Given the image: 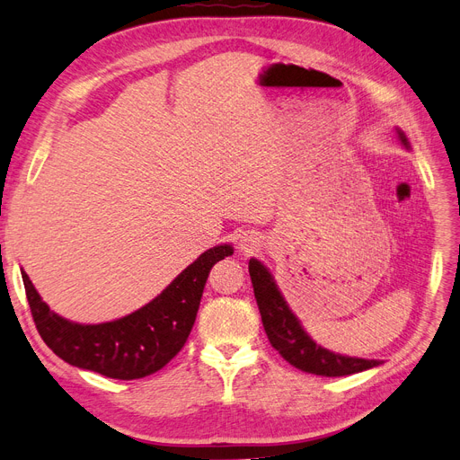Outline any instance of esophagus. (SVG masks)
Instances as JSON below:
<instances>
[{
    "label": "esophagus",
    "instance_id": "1",
    "mask_svg": "<svg viewBox=\"0 0 460 460\" xmlns=\"http://www.w3.org/2000/svg\"><path fill=\"white\" fill-rule=\"evenodd\" d=\"M239 247H241V251H245V252H251L252 249H256V237H252V235H243L241 237V241H239Z\"/></svg>",
    "mask_w": 460,
    "mask_h": 460
}]
</instances>
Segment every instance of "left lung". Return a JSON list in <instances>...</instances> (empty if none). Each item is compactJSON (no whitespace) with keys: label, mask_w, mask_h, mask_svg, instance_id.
<instances>
[{"label":"left lung","mask_w":460,"mask_h":460,"mask_svg":"<svg viewBox=\"0 0 460 460\" xmlns=\"http://www.w3.org/2000/svg\"><path fill=\"white\" fill-rule=\"evenodd\" d=\"M399 141L404 146H411L407 135L397 129ZM249 273L254 288V296L261 314L265 334L271 345L279 350L284 360L296 369L323 375V376H343L353 375L373 366H379V360H366L355 357H341L329 349L317 345L301 327L299 319L293 315L280 295L271 273L256 258L249 260Z\"/></svg>","instance_id":"obj_1"}]
</instances>
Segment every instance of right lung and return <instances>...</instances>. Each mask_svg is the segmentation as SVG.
<instances>
[{"instance_id":"obj_1","label":"right lung","mask_w":460,"mask_h":460,"mask_svg":"<svg viewBox=\"0 0 460 460\" xmlns=\"http://www.w3.org/2000/svg\"><path fill=\"white\" fill-rule=\"evenodd\" d=\"M232 254L230 245L206 251L154 301L100 325H79L53 314L23 271L22 279L37 331L53 353L75 367L133 381L155 373L180 353L195 325L209 269Z\"/></svg>"}]
</instances>
